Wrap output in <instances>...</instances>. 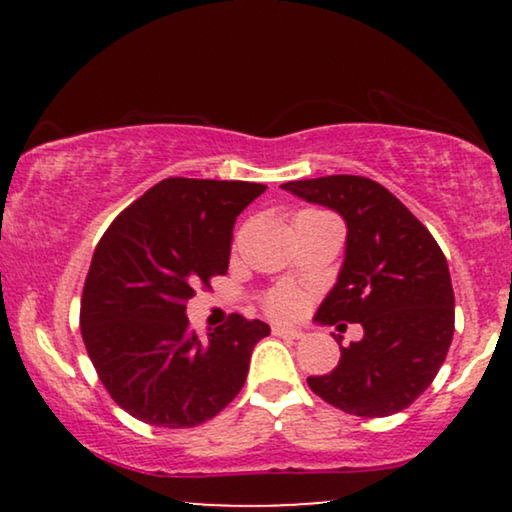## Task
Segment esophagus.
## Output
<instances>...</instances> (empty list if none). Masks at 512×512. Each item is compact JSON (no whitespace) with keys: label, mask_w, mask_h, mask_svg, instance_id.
Segmentation results:
<instances>
[{"label":"esophagus","mask_w":512,"mask_h":512,"mask_svg":"<svg viewBox=\"0 0 512 512\" xmlns=\"http://www.w3.org/2000/svg\"><path fill=\"white\" fill-rule=\"evenodd\" d=\"M272 333H275L277 338H284V340H300V338H303V331H298V328L275 326V328H272Z\"/></svg>","instance_id":"1"}]
</instances>
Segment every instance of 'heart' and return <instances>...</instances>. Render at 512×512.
Returning <instances> with one entry per match:
<instances>
[{
  "label": "heart",
  "mask_w": 512,
  "mask_h": 512,
  "mask_svg": "<svg viewBox=\"0 0 512 512\" xmlns=\"http://www.w3.org/2000/svg\"><path fill=\"white\" fill-rule=\"evenodd\" d=\"M263 310L275 319H291L296 317L303 307V298H300L298 291L293 289H275L263 296Z\"/></svg>",
  "instance_id": "obj_1"
}]
</instances>
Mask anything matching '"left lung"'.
Returning a JSON list of instances; mask_svg holds the SVG:
<instances>
[{
    "instance_id": "left-lung-1",
    "label": "left lung",
    "mask_w": 512,
    "mask_h": 512,
    "mask_svg": "<svg viewBox=\"0 0 512 512\" xmlns=\"http://www.w3.org/2000/svg\"><path fill=\"white\" fill-rule=\"evenodd\" d=\"M282 188L347 221L345 265L317 321L363 326L359 342L340 345L338 366L307 384L347 415L387 417L410 408L438 375L454 333L443 249L394 193L368 177L331 174Z\"/></svg>"
}]
</instances>
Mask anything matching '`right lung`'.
<instances>
[{
	"mask_svg": "<svg viewBox=\"0 0 512 512\" xmlns=\"http://www.w3.org/2000/svg\"><path fill=\"white\" fill-rule=\"evenodd\" d=\"M265 188L170 177L111 221L81 296V338L114 403L139 422L191 429L240 394L258 319L230 314L207 342L188 326L195 289L228 272L233 226Z\"/></svg>",
	"mask_w": 512,
	"mask_h": 512,
	"instance_id": "add662e5",
	"label": "right lung"
}]
</instances>
